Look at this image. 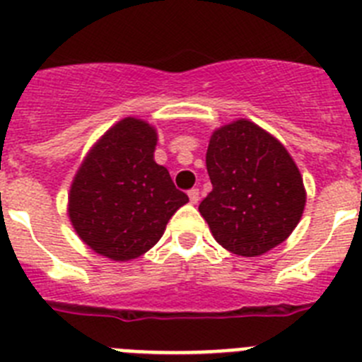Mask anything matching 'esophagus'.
<instances>
[{"label": "esophagus", "instance_id": "obj_1", "mask_svg": "<svg viewBox=\"0 0 362 362\" xmlns=\"http://www.w3.org/2000/svg\"><path fill=\"white\" fill-rule=\"evenodd\" d=\"M188 197H190L192 204H197L199 203V190H197V188H192V190H188Z\"/></svg>", "mask_w": 362, "mask_h": 362}]
</instances>
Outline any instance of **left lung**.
Returning a JSON list of instances; mask_svg holds the SVG:
<instances>
[{"instance_id":"left-lung-1","label":"left lung","mask_w":362,"mask_h":362,"mask_svg":"<svg viewBox=\"0 0 362 362\" xmlns=\"http://www.w3.org/2000/svg\"><path fill=\"white\" fill-rule=\"evenodd\" d=\"M212 192L199 204L214 239L243 257L288 239L306 204L303 175L279 139L248 119L214 130L206 150Z\"/></svg>"}]
</instances>
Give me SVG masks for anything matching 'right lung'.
Returning a JSON list of instances; mask_svg holds the SVG:
<instances>
[{"label": "right lung", "mask_w": 362, "mask_h": 362, "mask_svg": "<svg viewBox=\"0 0 362 362\" xmlns=\"http://www.w3.org/2000/svg\"><path fill=\"white\" fill-rule=\"evenodd\" d=\"M158 132L124 117L88 150L70 185L69 217L90 250L112 261L148 252L188 196L153 161Z\"/></svg>", "instance_id": "obj_1"}]
</instances>
